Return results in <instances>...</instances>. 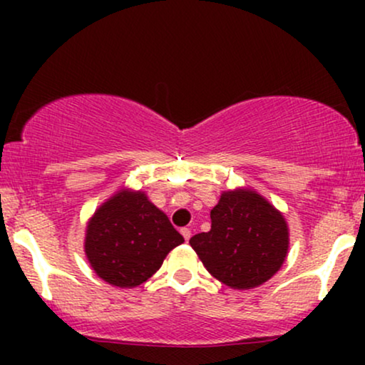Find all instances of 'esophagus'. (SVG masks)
<instances>
[{
    "label": "esophagus",
    "mask_w": 365,
    "mask_h": 365,
    "mask_svg": "<svg viewBox=\"0 0 365 365\" xmlns=\"http://www.w3.org/2000/svg\"><path fill=\"white\" fill-rule=\"evenodd\" d=\"M182 235H183V238H185V242H188V240H190V235H192L190 230H188V228H182Z\"/></svg>",
    "instance_id": "34e87169"
}]
</instances>
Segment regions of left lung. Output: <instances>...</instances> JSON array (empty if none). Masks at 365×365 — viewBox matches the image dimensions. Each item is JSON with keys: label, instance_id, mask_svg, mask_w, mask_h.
Listing matches in <instances>:
<instances>
[{"label": "left lung", "instance_id": "8db88e82", "mask_svg": "<svg viewBox=\"0 0 365 365\" xmlns=\"http://www.w3.org/2000/svg\"><path fill=\"white\" fill-rule=\"evenodd\" d=\"M204 267L235 290L266 283L283 266L288 226L282 212L250 188L223 192L211 209V230L190 238Z\"/></svg>", "mask_w": 365, "mask_h": 365}]
</instances>
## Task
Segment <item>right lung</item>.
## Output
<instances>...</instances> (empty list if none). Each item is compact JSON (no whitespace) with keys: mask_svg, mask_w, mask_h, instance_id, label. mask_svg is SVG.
<instances>
[{"mask_svg":"<svg viewBox=\"0 0 365 365\" xmlns=\"http://www.w3.org/2000/svg\"><path fill=\"white\" fill-rule=\"evenodd\" d=\"M180 244L183 237L144 192L123 188L89 220L83 249L99 278L113 287L133 288L148 282Z\"/></svg>","mask_w":365,"mask_h":365,"instance_id":"right-lung-1","label":"right lung"}]
</instances>
